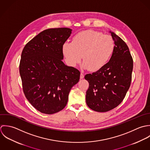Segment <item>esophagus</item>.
I'll use <instances>...</instances> for the list:
<instances>
[{"mask_svg":"<svg viewBox=\"0 0 150 150\" xmlns=\"http://www.w3.org/2000/svg\"><path fill=\"white\" fill-rule=\"evenodd\" d=\"M83 78H84V74H82V73H81V75H80V78H81V79H83Z\"/></svg>","mask_w":150,"mask_h":150,"instance_id":"34e87169","label":"esophagus"}]
</instances>
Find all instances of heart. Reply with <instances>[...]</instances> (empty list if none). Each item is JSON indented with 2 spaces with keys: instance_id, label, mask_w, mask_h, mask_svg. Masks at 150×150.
I'll list each match as a JSON object with an SVG mask.
<instances>
[{
  "instance_id": "1",
  "label": "heart",
  "mask_w": 150,
  "mask_h": 150,
  "mask_svg": "<svg viewBox=\"0 0 150 150\" xmlns=\"http://www.w3.org/2000/svg\"><path fill=\"white\" fill-rule=\"evenodd\" d=\"M115 49L111 36L93 30L77 33L72 42H65L62 46V53L67 63L75 67L83 60L82 67L90 71H97L110 61Z\"/></svg>"
}]
</instances>
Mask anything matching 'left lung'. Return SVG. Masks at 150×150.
Returning a JSON list of instances; mask_svg holds the SVG:
<instances>
[{
	"mask_svg": "<svg viewBox=\"0 0 150 150\" xmlns=\"http://www.w3.org/2000/svg\"><path fill=\"white\" fill-rule=\"evenodd\" d=\"M115 49L108 63L102 69L86 74L89 83L86 102L97 112H107L117 107L129 90L132 81L133 62L126 43L114 32L110 31Z\"/></svg>",
	"mask_w": 150,
	"mask_h": 150,
	"instance_id": "8db88e82",
	"label": "left lung"
}]
</instances>
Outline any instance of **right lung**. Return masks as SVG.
I'll use <instances>...</instances> for the list:
<instances>
[{
  "mask_svg": "<svg viewBox=\"0 0 150 150\" xmlns=\"http://www.w3.org/2000/svg\"><path fill=\"white\" fill-rule=\"evenodd\" d=\"M72 33L68 28L44 30L26 44L20 63V74L27 99L37 110L53 114L67 105L80 72L62 60V46Z\"/></svg>",
  "mask_w": 150,
  "mask_h": 150,
  "instance_id": "obj_1",
  "label": "right lung"
}]
</instances>
